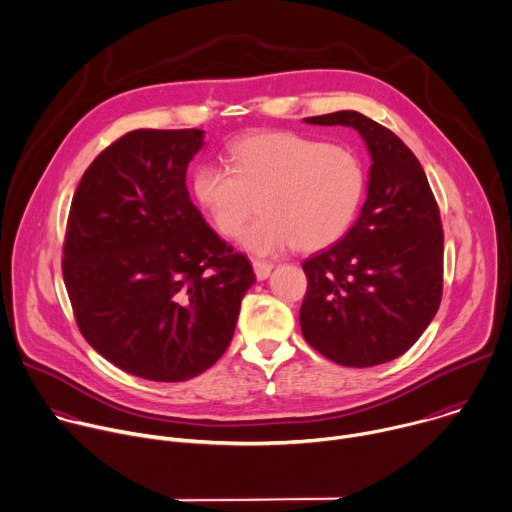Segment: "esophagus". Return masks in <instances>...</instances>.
I'll return each instance as SVG.
<instances>
[{
    "label": "esophagus",
    "mask_w": 512,
    "mask_h": 512,
    "mask_svg": "<svg viewBox=\"0 0 512 512\" xmlns=\"http://www.w3.org/2000/svg\"><path fill=\"white\" fill-rule=\"evenodd\" d=\"M252 266H254V274L258 280H266L274 268L272 262H264V260H254Z\"/></svg>",
    "instance_id": "1"
}]
</instances>
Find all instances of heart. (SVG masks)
<instances>
[{
    "label": "heart",
    "instance_id": "1",
    "mask_svg": "<svg viewBox=\"0 0 512 512\" xmlns=\"http://www.w3.org/2000/svg\"><path fill=\"white\" fill-rule=\"evenodd\" d=\"M230 167L201 163L191 191L218 234L240 238L252 254H276L296 246L317 252L351 228L365 193V169L347 147L292 131H256L228 149Z\"/></svg>",
    "mask_w": 512,
    "mask_h": 512
}]
</instances>
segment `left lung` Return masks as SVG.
<instances>
[{"mask_svg": "<svg viewBox=\"0 0 512 512\" xmlns=\"http://www.w3.org/2000/svg\"><path fill=\"white\" fill-rule=\"evenodd\" d=\"M355 129L371 155L367 199L351 230L302 264L300 329L345 367L387 363L428 329L442 300L444 232L428 177L407 145L357 111L304 119Z\"/></svg>", "mask_w": 512, "mask_h": 512, "instance_id": "1", "label": "left lung"}]
</instances>
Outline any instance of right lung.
Returning <instances> with one entry per match:
<instances>
[{"instance_id":"1","label":"right lung","mask_w":512,"mask_h":512,"mask_svg":"<svg viewBox=\"0 0 512 512\" xmlns=\"http://www.w3.org/2000/svg\"><path fill=\"white\" fill-rule=\"evenodd\" d=\"M203 131L139 129L102 151L72 197L62 274L88 345L151 381H185L228 349L252 264L185 187Z\"/></svg>"}]
</instances>
